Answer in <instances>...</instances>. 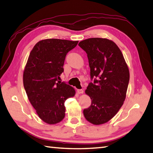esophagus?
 <instances>
[{"mask_svg": "<svg viewBox=\"0 0 153 153\" xmlns=\"http://www.w3.org/2000/svg\"><path fill=\"white\" fill-rule=\"evenodd\" d=\"M77 93L78 94H83L84 93V90L82 89H79V90H77Z\"/></svg>", "mask_w": 153, "mask_h": 153, "instance_id": "1", "label": "esophagus"}]
</instances>
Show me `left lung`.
Listing matches in <instances>:
<instances>
[{"label": "left lung", "mask_w": 153, "mask_h": 153, "mask_svg": "<svg viewBox=\"0 0 153 153\" xmlns=\"http://www.w3.org/2000/svg\"><path fill=\"white\" fill-rule=\"evenodd\" d=\"M79 46L87 53L93 81L85 91L91 103L83 113L90 123L102 124L114 117L123 105L130 80L128 67L112 40L91 38L80 42Z\"/></svg>", "instance_id": "obj_1"}]
</instances>
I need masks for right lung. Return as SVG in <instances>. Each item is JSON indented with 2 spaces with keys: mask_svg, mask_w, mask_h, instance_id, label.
Segmentation results:
<instances>
[{
  "mask_svg": "<svg viewBox=\"0 0 153 153\" xmlns=\"http://www.w3.org/2000/svg\"><path fill=\"white\" fill-rule=\"evenodd\" d=\"M79 41L50 39L37 42L30 52L23 72V86L28 99L40 119L49 124L62 121L65 101L75 90L58 80L63 72L67 53Z\"/></svg>",
  "mask_w": 153,
  "mask_h": 153,
  "instance_id": "obj_1",
  "label": "right lung"
}]
</instances>
